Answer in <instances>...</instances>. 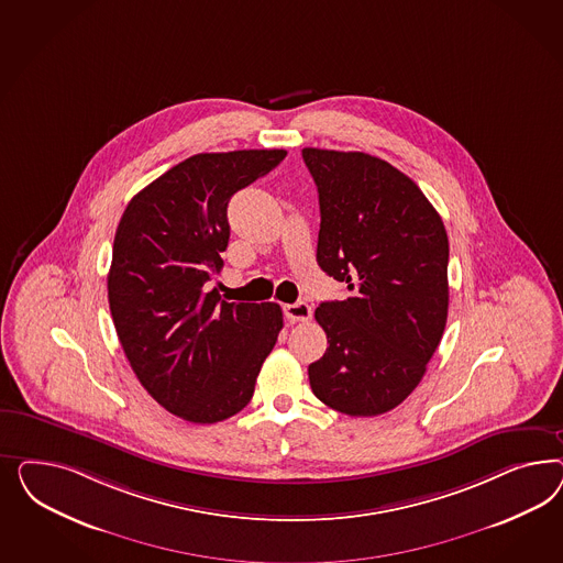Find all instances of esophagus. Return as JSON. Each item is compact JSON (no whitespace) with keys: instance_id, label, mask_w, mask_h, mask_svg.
I'll return each instance as SVG.
<instances>
[{"instance_id":"obj_1","label":"esophagus","mask_w":563,"mask_h":563,"mask_svg":"<svg viewBox=\"0 0 563 563\" xmlns=\"http://www.w3.org/2000/svg\"><path fill=\"white\" fill-rule=\"evenodd\" d=\"M285 318L289 320L290 324L297 322H309L311 320V306L306 301L292 303V306H285Z\"/></svg>"}]
</instances>
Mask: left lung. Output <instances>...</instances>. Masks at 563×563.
<instances>
[{"mask_svg":"<svg viewBox=\"0 0 563 563\" xmlns=\"http://www.w3.org/2000/svg\"><path fill=\"white\" fill-rule=\"evenodd\" d=\"M320 198L318 264L344 283L324 301V357L309 365L313 394L351 417L398 407L426 374L448 320V235L405 173L365 153L303 148Z\"/></svg>","mask_w":563,"mask_h":563,"instance_id":"left-lung-1","label":"left lung"}]
</instances>
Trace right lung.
I'll list each match as a JSON object with an SVG mask.
<instances>
[{"label":"right lung","mask_w":563,"mask_h":563,"mask_svg":"<svg viewBox=\"0 0 563 563\" xmlns=\"http://www.w3.org/2000/svg\"><path fill=\"white\" fill-rule=\"evenodd\" d=\"M287 151L194 154L137 191L121 217L107 276L123 353L144 390L191 423L243 409L283 330L278 303H231L221 285L227 206Z\"/></svg>","instance_id":"add662e5"}]
</instances>
